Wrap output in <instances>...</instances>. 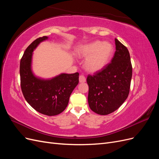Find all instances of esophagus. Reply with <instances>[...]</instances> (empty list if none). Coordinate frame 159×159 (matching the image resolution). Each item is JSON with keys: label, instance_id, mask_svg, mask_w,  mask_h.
<instances>
[{"label": "esophagus", "instance_id": "obj_1", "mask_svg": "<svg viewBox=\"0 0 159 159\" xmlns=\"http://www.w3.org/2000/svg\"><path fill=\"white\" fill-rule=\"evenodd\" d=\"M79 81H80V83L85 82V81H86L85 77L84 75H80L79 76Z\"/></svg>", "mask_w": 159, "mask_h": 159}]
</instances>
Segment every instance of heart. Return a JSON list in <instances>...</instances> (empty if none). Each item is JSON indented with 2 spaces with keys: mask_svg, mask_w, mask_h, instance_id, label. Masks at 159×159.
<instances>
[{
  "mask_svg": "<svg viewBox=\"0 0 159 159\" xmlns=\"http://www.w3.org/2000/svg\"><path fill=\"white\" fill-rule=\"evenodd\" d=\"M113 53V46L109 42L94 41L83 46L78 52L80 57H86L85 69L89 72L102 70L109 62Z\"/></svg>",
  "mask_w": 159,
  "mask_h": 159,
  "instance_id": "b5f03b06",
  "label": "heart"
}]
</instances>
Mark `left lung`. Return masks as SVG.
<instances>
[{
	"label": "left lung",
	"instance_id": "obj_1",
	"mask_svg": "<svg viewBox=\"0 0 159 159\" xmlns=\"http://www.w3.org/2000/svg\"><path fill=\"white\" fill-rule=\"evenodd\" d=\"M111 62L101 71L88 75V103L90 109L105 115L116 111L128 97L132 78V65L129 50L115 38Z\"/></svg>",
	"mask_w": 159,
	"mask_h": 159
}]
</instances>
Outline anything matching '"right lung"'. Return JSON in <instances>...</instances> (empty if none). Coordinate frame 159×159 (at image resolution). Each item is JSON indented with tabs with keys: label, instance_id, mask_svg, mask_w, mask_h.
<instances>
[{
	"label": "right lung",
	"instance_id": "right-lung-1",
	"mask_svg": "<svg viewBox=\"0 0 159 159\" xmlns=\"http://www.w3.org/2000/svg\"><path fill=\"white\" fill-rule=\"evenodd\" d=\"M48 39L47 36L38 38L26 49L20 64V85L24 97L32 108L54 116L68 106L70 95L79 83V73L61 74L48 80L34 75L31 66L32 52L40 42Z\"/></svg>",
	"mask_w": 159,
	"mask_h": 159
}]
</instances>
